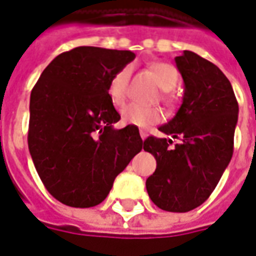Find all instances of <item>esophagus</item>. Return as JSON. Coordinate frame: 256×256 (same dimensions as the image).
Wrapping results in <instances>:
<instances>
[{
  "label": "esophagus",
  "instance_id": "34e87169",
  "mask_svg": "<svg viewBox=\"0 0 256 256\" xmlns=\"http://www.w3.org/2000/svg\"><path fill=\"white\" fill-rule=\"evenodd\" d=\"M140 136H141V138H142V140H145V138L148 137V133L145 132V130H140Z\"/></svg>",
  "mask_w": 256,
  "mask_h": 256
}]
</instances>
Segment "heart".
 Wrapping results in <instances>:
<instances>
[{
  "mask_svg": "<svg viewBox=\"0 0 256 256\" xmlns=\"http://www.w3.org/2000/svg\"><path fill=\"white\" fill-rule=\"evenodd\" d=\"M132 65H124L111 77L107 88V94L111 99L114 106H122L128 96V88H130V78H132ZM153 74L156 76L158 85L162 88V96L164 99L170 100L172 90L178 85L179 81V73L175 69V66L166 62H157L152 65ZM122 122L126 124H133L138 128H146L150 124L160 122L162 119V111L158 107H149V106H141V104L132 103L126 106L120 111Z\"/></svg>",
  "mask_w": 256,
  "mask_h": 256,
  "instance_id": "obj_1",
  "label": "heart"
}]
</instances>
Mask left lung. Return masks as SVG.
<instances>
[{"label": "left lung", "instance_id": "8db88e82", "mask_svg": "<svg viewBox=\"0 0 256 256\" xmlns=\"http://www.w3.org/2000/svg\"><path fill=\"white\" fill-rule=\"evenodd\" d=\"M184 81V96L174 118L158 128L182 142L148 137L144 150L156 158V171L146 179L153 204L166 212L184 213L202 205L234 154L239 104L232 85L210 60L184 50L175 58Z\"/></svg>", "mask_w": 256, "mask_h": 256}]
</instances>
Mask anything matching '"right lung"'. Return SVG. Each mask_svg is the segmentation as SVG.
Returning a JSON list of instances; mask_svg holds the SVG:
<instances>
[{
  "instance_id": "obj_1",
  "label": "right lung",
  "mask_w": 256,
  "mask_h": 256,
  "mask_svg": "<svg viewBox=\"0 0 256 256\" xmlns=\"http://www.w3.org/2000/svg\"><path fill=\"white\" fill-rule=\"evenodd\" d=\"M134 58L76 47L51 60L32 88L28 148L44 187L64 205H99L142 149L137 126L112 128L120 115L107 94L111 77Z\"/></svg>"
}]
</instances>
